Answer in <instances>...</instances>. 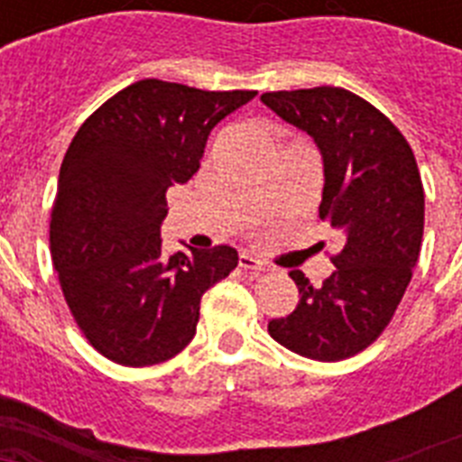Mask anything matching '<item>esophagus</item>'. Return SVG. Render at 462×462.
<instances>
[{"mask_svg":"<svg viewBox=\"0 0 462 462\" xmlns=\"http://www.w3.org/2000/svg\"><path fill=\"white\" fill-rule=\"evenodd\" d=\"M238 266L245 268V271H254V273H268V271H271V266H268L266 261H261L259 256L250 254V252H240Z\"/></svg>","mask_w":462,"mask_h":462,"instance_id":"34e87169","label":"esophagus"}]
</instances>
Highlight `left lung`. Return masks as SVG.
I'll use <instances>...</instances> for the list:
<instances>
[{
  "mask_svg": "<svg viewBox=\"0 0 462 462\" xmlns=\"http://www.w3.org/2000/svg\"><path fill=\"white\" fill-rule=\"evenodd\" d=\"M261 101L319 145V217L345 236L321 287L289 273L300 298L268 333L312 361L356 356L391 324L421 252L423 185L414 152L382 110L349 89H280Z\"/></svg>",
  "mask_w": 462,
  "mask_h": 462,
  "instance_id": "8db88e82",
  "label": "left lung"
}]
</instances>
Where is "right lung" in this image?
<instances>
[{
    "label": "right lung",
    "instance_id": "right-lung-1",
    "mask_svg": "<svg viewBox=\"0 0 462 462\" xmlns=\"http://www.w3.org/2000/svg\"><path fill=\"white\" fill-rule=\"evenodd\" d=\"M254 89L206 92L145 79L113 94L64 154L51 212V254L89 345L126 368L180 354L201 298L238 266L228 245L162 254L166 189L199 171L212 126Z\"/></svg>",
    "mask_w": 462,
    "mask_h": 462
}]
</instances>
